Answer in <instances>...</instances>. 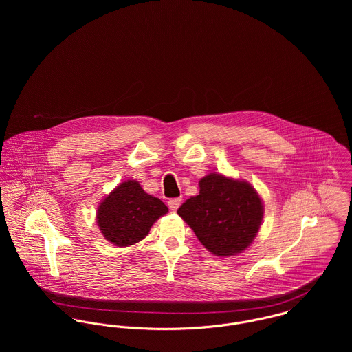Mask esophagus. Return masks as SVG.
<instances>
[{"instance_id":"34e87169","label":"esophagus","mask_w":352,"mask_h":352,"mask_svg":"<svg viewBox=\"0 0 352 352\" xmlns=\"http://www.w3.org/2000/svg\"><path fill=\"white\" fill-rule=\"evenodd\" d=\"M180 204H182V198H172V199L168 201V206L172 211H176Z\"/></svg>"}]
</instances>
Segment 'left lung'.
I'll return each instance as SVG.
<instances>
[{"label": "left lung", "mask_w": 352, "mask_h": 352, "mask_svg": "<svg viewBox=\"0 0 352 352\" xmlns=\"http://www.w3.org/2000/svg\"><path fill=\"white\" fill-rule=\"evenodd\" d=\"M199 187V195L184 201L177 214L201 244L217 256L248 248L263 219V204L251 184L210 173Z\"/></svg>", "instance_id": "obj_1"}]
</instances>
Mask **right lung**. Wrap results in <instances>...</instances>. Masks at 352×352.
Masks as SVG:
<instances>
[{"instance_id": "add662e5", "label": "right lung", "mask_w": 352, "mask_h": 352, "mask_svg": "<svg viewBox=\"0 0 352 352\" xmlns=\"http://www.w3.org/2000/svg\"><path fill=\"white\" fill-rule=\"evenodd\" d=\"M166 212L164 201L146 194L138 182L129 180L101 201L98 225L108 241L129 247L145 239L151 225Z\"/></svg>"}]
</instances>
